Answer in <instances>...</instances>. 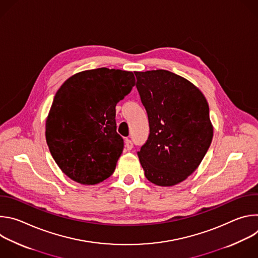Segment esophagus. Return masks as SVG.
<instances>
[{
  "mask_svg": "<svg viewBox=\"0 0 258 258\" xmlns=\"http://www.w3.org/2000/svg\"><path fill=\"white\" fill-rule=\"evenodd\" d=\"M124 145H125V148H126V150H132L133 149V142L131 141V140H128V139H126L125 141H124Z\"/></svg>",
  "mask_w": 258,
  "mask_h": 258,
  "instance_id": "1",
  "label": "esophagus"
}]
</instances>
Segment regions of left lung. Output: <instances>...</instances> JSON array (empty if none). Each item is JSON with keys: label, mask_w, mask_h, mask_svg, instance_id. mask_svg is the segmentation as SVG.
Instances as JSON below:
<instances>
[{"label": "left lung", "mask_w": 258, "mask_h": 258, "mask_svg": "<svg viewBox=\"0 0 258 258\" xmlns=\"http://www.w3.org/2000/svg\"><path fill=\"white\" fill-rule=\"evenodd\" d=\"M135 75L150 126L138 152L145 176L160 187L177 185L197 169L211 144L208 103L195 85L168 70Z\"/></svg>", "instance_id": "1"}]
</instances>
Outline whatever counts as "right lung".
Returning a JSON list of instances; mask_svg holds the SVG:
<instances>
[{"instance_id":"1","label":"right lung","mask_w":258,"mask_h":258,"mask_svg":"<svg viewBox=\"0 0 258 258\" xmlns=\"http://www.w3.org/2000/svg\"><path fill=\"white\" fill-rule=\"evenodd\" d=\"M135 85L132 71L102 67L76 73L59 88L46 119V141L69 178L96 185L113 173L123 149L115 106Z\"/></svg>"}]
</instances>
